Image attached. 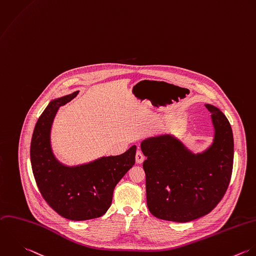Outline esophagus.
Instances as JSON below:
<instances>
[{
  "label": "esophagus",
  "instance_id": "esophagus-1",
  "mask_svg": "<svg viewBox=\"0 0 256 256\" xmlns=\"http://www.w3.org/2000/svg\"><path fill=\"white\" fill-rule=\"evenodd\" d=\"M135 158H136V163L137 164H142L144 162V160H145V157H144V155L142 154L141 151H137Z\"/></svg>",
  "mask_w": 256,
  "mask_h": 256
}]
</instances>
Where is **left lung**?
<instances>
[{"instance_id": "8db88e82", "label": "left lung", "mask_w": 256, "mask_h": 256, "mask_svg": "<svg viewBox=\"0 0 256 256\" xmlns=\"http://www.w3.org/2000/svg\"><path fill=\"white\" fill-rule=\"evenodd\" d=\"M214 126L212 145L194 153L170 134L142 141L147 157V206L161 220L186 222L210 212L224 196L234 165V135L226 115L216 106L204 105Z\"/></svg>"}]
</instances>
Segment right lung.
<instances>
[{
  "label": "right lung",
  "instance_id": "1",
  "mask_svg": "<svg viewBox=\"0 0 256 256\" xmlns=\"http://www.w3.org/2000/svg\"><path fill=\"white\" fill-rule=\"evenodd\" d=\"M78 94L52 100L42 113L32 137L30 163L38 188L50 208L68 220H87L103 216L110 208L116 184L135 164L136 146L121 155L78 166L60 163L52 152V127L60 107Z\"/></svg>",
  "mask_w": 256,
  "mask_h": 256
}]
</instances>
